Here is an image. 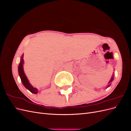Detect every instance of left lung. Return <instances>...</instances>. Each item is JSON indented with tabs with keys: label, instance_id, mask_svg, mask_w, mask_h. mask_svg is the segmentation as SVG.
Segmentation results:
<instances>
[{
	"label": "left lung",
	"instance_id": "left-lung-1",
	"mask_svg": "<svg viewBox=\"0 0 131 131\" xmlns=\"http://www.w3.org/2000/svg\"><path fill=\"white\" fill-rule=\"evenodd\" d=\"M114 73H113V75H112V78H111L110 80V81H109V82H108V85L106 86V88H109V87L110 86V85L112 84V81H113V80H114Z\"/></svg>",
	"mask_w": 131,
	"mask_h": 131
}]
</instances>
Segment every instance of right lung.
<instances>
[{
  "label": "right lung",
  "instance_id": "obj_1",
  "mask_svg": "<svg viewBox=\"0 0 131 131\" xmlns=\"http://www.w3.org/2000/svg\"><path fill=\"white\" fill-rule=\"evenodd\" d=\"M23 56H24V54H23L21 57L20 63H19V64L18 65V67L19 76V77H20V79H21V81L22 82L23 86H24L31 93H34V94H37L38 92V90L37 88H34V87L30 84V83L29 82L28 79L27 77H26V75L25 73L24 70H23V64H24Z\"/></svg>",
  "mask_w": 131,
  "mask_h": 131
}]
</instances>
